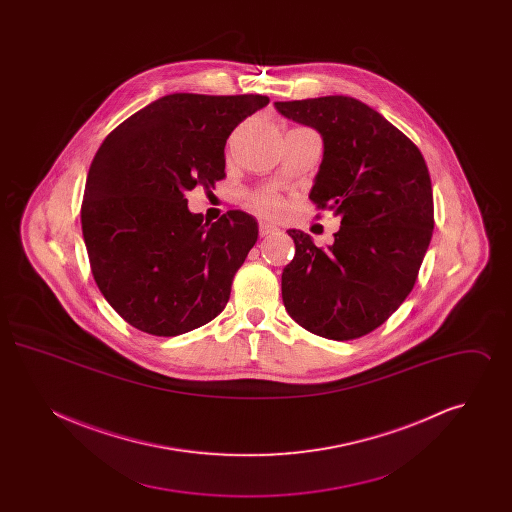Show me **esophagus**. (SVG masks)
<instances>
[{
	"mask_svg": "<svg viewBox=\"0 0 512 512\" xmlns=\"http://www.w3.org/2000/svg\"><path fill=\"white\" fill-rule=\"evenodd\" d=\"M276 230H278V228H276L274 224H270V222H263V220L259 222V234H261V236H268V234H272V232H276Z\"/></svg>",
	"mask_w": 512,
	"mask_h": 512,
	"instance_id": "obj_1",
	"label": "esophagus"
}]
</instances>
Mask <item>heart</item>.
<instances>
[{
    "mask_svg": "<svg viewBox=\"0 0 512 512\" xmlns=\"http://www.w3.org/2000/svg\"><path fill=\"white\" fill-rule=\"evenodd\" d=\"M249 203L259 215H265V217H278L284 211L282 197L274 192H268V190L251 195Z\"/></svg>",
    "mask_w": 512,
    "mask_h": 512,
    "instance_id": "heart-1",
    "label": "heart"
}]
</instances>
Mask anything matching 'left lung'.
I'll return each instance as SVG.
<instances>
[{"label": "left lung", "mask_w": 512, "mask_h": 512, "mask_svg": "<svg viewBox=\"0 0 512 512\" xmlns=\"http://www.w3.org/2000/svg\"><path fill=\"white\" fill-rule=\"evenodd\" d=\"M315 128L324 155L309 199L341 219L334 244L288 230L295 257L282 299L305 330L345 341L376 330L413 290L434 230V195L418 147L378 111L347 96L276 101Z\"/></svg>", "instance_id": "8db88e82"}]
</instances>
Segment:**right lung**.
Segmentation results:
<instances>
[{"label":"right lung","mask_w":512,"mask_h":512,"mask_svg":"<svg viewBox=\"0 0 512 512\" xmlns=\"http://www.w3.org/2000/svg\"><path fill=\"white\" fill-rule=\"evenodd\" d=\"M267 96L171 94L121 122L98 149L80 209L99 292L134 328L180 336L219 315L257 242V220L203 222L186 192L215 188L232 130Z\"/></svg>","instance_id":"add662e5"}]
</instances>
